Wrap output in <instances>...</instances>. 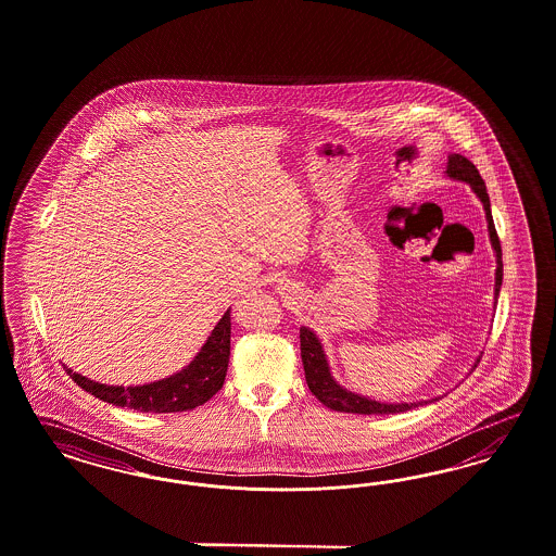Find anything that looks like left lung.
<instances>
[{"mask_svg":"<svg viewBox=\"0 0 556 556\" xmlns=\"http://www.w3.org/2000/svg\"><path fill=\"white\" fill-rule=\"evenodd\" d=\"M447 175L452 179H457V181L470 184L473 193L484 204L491 241H493V248L496 251L494 294L498 296L501 282H503V262H501V243H498V235H496V228H494L491 200H489V193H486V186H484L478 168L466 156H462V154H452L450 156ZM301 358H303V367H305V379H307L308 390L321 404H326L331 410L352 412V414H397V412L412 410L416 406H422V402H416V404H383V402H375V400L363 397L358 393H352V391L340 388L333 381L331 372H329L328 361H326V354L321 350L319 340L307 328H301ZM425 404H429V402H425Z\"/></svg>","mask_w":556,"mask_h":556,"instance_id":"left-lung-1","label":"left lung"}]
</instances>
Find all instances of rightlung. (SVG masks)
<instances>
[{"instance_id": "obj_1", "label": "right lung", "mask_w": 556, "mask_h": 556, "mask_svg": "<svg viewBox=\"0 0 556 556\" xmlns=\"http://www.w3.org/2000/svg\"><path fill=\"white\" fill-rule=\"evenodd\" d=\"M230 354V311L223 315L218 326L212 329L206 344L191 365L177 375L138 386V388H113L90 381L83 375L67 369L74 383L94 397L113 406L134 408L138 412H186L206 404L207 400L223 388L227 377Z\"/></svg>"}]
</instances>
